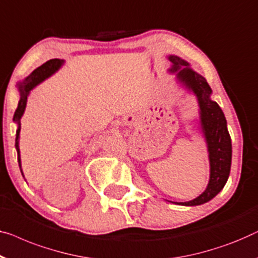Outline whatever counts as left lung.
Returning <instances> with one entry per match:
<instances>
[{"mask_svg":"<svg viewBox=\"0 0 258 258\" xmlns=\"http://www.w3.org/2000/svg\"><path fill=\"white\" fill-rule=\"evenodd\" d=\"M177 80L186 89L197 96L200 114V130L207 144L210 158V181L205 191L196 199L186 203H174L181 206H198L212 200L225 187L228 180L231 165V140L227 129L225 114L218 103L211 99L212 89L206 79L191 69L184 59L178 55H169Z\"/></svg>","mask_w":258,"mask_h":258,"instance_id":"obj_1","label":"left lung"}]
</instances>
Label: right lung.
I'll list each match as a JSON object with an SVG mask.
<instances>
[{
	"label": "right lung",
	"instance_id": "add662e5",
	"mask_svg": "<svg viewBox=\"0 0 258 258\" xmlns=\"http://www.w3.org/2000/svg\"><path fill=\"white\" fill-rule=\"evenodd\" d=\"M62 64H64V60H62V59H51V60L44 62L42 66L37 67V69L33 71L30 76L25 78L23 81H20V83L17 84L18 92H20V102H18V107L14 114V122L17 124L16 142H15V147H16V150H17V159H18V164H20V169H21L22 174H23V171H22L20 145H18V143H20L21 118L24 114L29 93L31 92V89L35 88L37 85H39L42 81L47 79L48 77H51L52 74L57 72V71L62 66Z\"/></svg>",
	"mask_w": 258,
	"mask_h": 258
}]
</instances>
